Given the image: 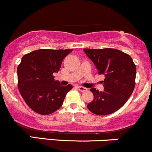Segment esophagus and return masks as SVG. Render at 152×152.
Returning a JSON list of instances; mask_svg holds the SVG:
<instances>
[{"label": "esophagus", "instance_id": "1", "mask_svg": "<svg viewBox=\"0 0 152 152\" xmlns=\"http://www.w3.org/2000/svg\"><path fill=\"white\" fill-rule=\"evenodd\" d=\"M77 88H78V89L81 92H84V91H87V88H85V87H83V86H77Z\"/></svg>", "mask_w": 152, "mask_h": 152}]
</instances>
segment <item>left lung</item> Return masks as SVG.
Wrapping results in <instances>:
<instances>
[{
  "label": "left lung",
  "instance_id": "obj_1",
  "mask_svg": "<svg viewBox=\"0 0 152 152\" xmlns=\"http://www.w3.org/2000/svg\"><path fill=\"white\" fill-rule=\"evenodd\" d=\"M99 74L105 76L104 91L91 88L94 99L87 105L94 114L108 115L125 104L135 87L137 68L129 54L114 48H84Z\"/></svg>",
  "mask_w": 152,
  "mask_h": 152
}]
</instances>
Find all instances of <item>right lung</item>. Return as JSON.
I'll list each match as a JSON object with an SVG mask.
<instances>
[{
	"label": "right lung",
	"instance_id": "1",
	"mask_svg": "<svg viewBox=\"0 0 152 152\" xmlns=\"http://www.w3.org/2000/svg\"><path fill=\"white\" fill-rule=\"evenodd\" d=\"M72 49H39L22 57L18 66V87L20 95L33 111L41 115L53 113L62 106L72 85L61 86L54 81L61 63Z\"/></svg>",
	"mask_w": 152,
	"mask_h": 152
}]
</instances>
